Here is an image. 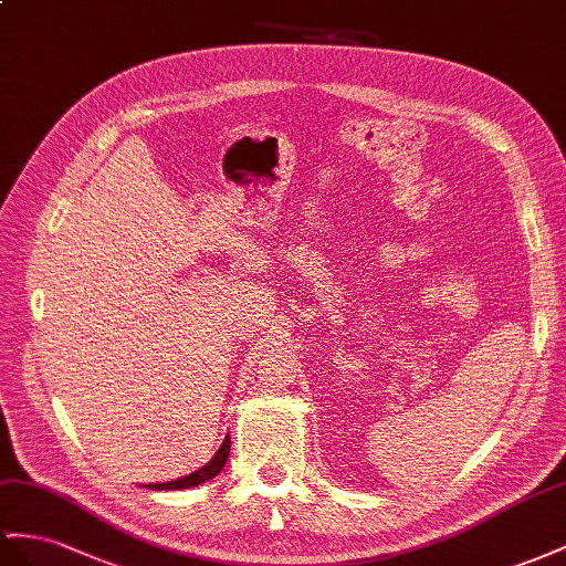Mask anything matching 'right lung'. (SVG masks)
Returning <instances> with one entry per match:
<instances>
[{
  "instance_id": "1",
  "label": "right lung",
  "mask_w": 566,
  "mask_h": 566,
  "mask_svg": "<svg viewBox=\"0 0 566 566\" xmlns=\"http://www.w3.org/2000/svg\"><path fill=\"white\" fill-rule=\"evenodd\" d=\"M229 447H231V440H229V434H227L224 442L220 444V449H217L214 457H212L202 469H198V471H193V473H188V475H184V478H177V481H169V483H148L145 488H148V490H186V488H193V485L206 483V481H210V478H214L217 473H220V471L224 469L227 457H229Z\"/></svg>"
}]
</instances>
